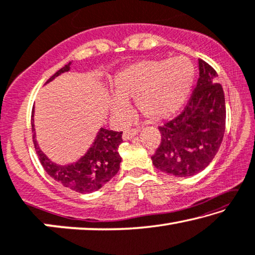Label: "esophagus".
<instances>
[{
  "mask_svg": "<svg viewBox=\"0 0 255 255\" xmlns=\"http://www.w3.org/2000/svg\"><path fill=\"white\" fill-rule=\"evenodd\" d=\"M138 129H129V130H126V131H124V134H123V139L124 140H128V139H130V138H132L134 137V136H136L138 134Z\"/></svg>",
  "mask_w": 255,
  "mask_h": 255,
  "instance_id": "obj_1",
  "label": "esophagus"
}]
</instances>
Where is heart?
<instances>
[{"label":"heart","instance_id":"1","mask_svg":"<svg viewBox=\"0 0 255 255\" xmlns=\"http://www.w3.org/2000/svg\"><path fill=\"white\" fill-rule=\"evenodd\" d=\"M195 82V67L187 57L143 59L121 68L113 77V97L106 100L110 117L126 123L134 100L137 111L158 123L175 116L185 104Z\"/></svg>","mask_w":255,"mask_h":255}]
</instances>
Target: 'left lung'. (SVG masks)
<instances>
[{"mask_svg":"<svg viewBox=\"0 0 255 255\" xmlns=\"http://www.w3.org/2000/svg\"><path fill=\"white\" fill-rule=\"evenodd\" d=\"M199 79L184 111L159 127L161 143L152 155L155 168L176 177L198 174L211 164L226 128V101L216 72L199 59Z\"/></svg>","mask_w":255,"mask_h":255,"instance_id":"1","label":"left lung"}]
</instances>
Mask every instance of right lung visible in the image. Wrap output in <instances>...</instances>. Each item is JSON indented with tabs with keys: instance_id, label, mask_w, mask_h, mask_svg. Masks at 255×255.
Segmentation results:
<instances>
[{
	"instance_id": "1",
	"label": "right lung",
	"mask_w": 255,
	"mask_h": 255,
	"mask_svg": "<svg viewBox=\"0 0 255 255\" xmlns=\"http://www.w3.org/2000/svg\"><path fill=\"white\" fill-rule=\"evenodd\" d=\"M71 64L70 62L59 71H57L45 82V85L51 82L58 75L70 71ZM32 132L34 147L45 172L55 181L73 191L80 193L97 191L119 172L121 157L118 149L123 143V138H121L123 131H113L101 127L86 153L75 162L65 165L52 161L41 150L36 140L35 127H34V108L32 110Z\"/></svg>"
}]
</instances>
